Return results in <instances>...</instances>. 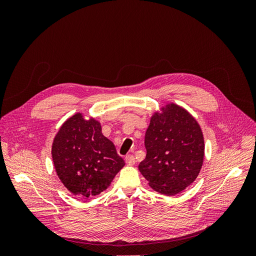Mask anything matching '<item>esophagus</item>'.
Instances as JSON below:
<instances>
[{
    "label": "esophagus",
    "instance_id": "1",
    "mask_svg": "<svg viewBox=\"0 0 256 256\" xmlns=\"http://www.w3.org/2000/svg\"><path fill=\"white\" fill-rule=\"evenodd\" d=\"M125 160H126L127 164L132 166V164H136V158H134V154H127V156L125 157Z\"/></svg>",
    "mask_w": 256,
    "mask_h": 256
}]
</instances>
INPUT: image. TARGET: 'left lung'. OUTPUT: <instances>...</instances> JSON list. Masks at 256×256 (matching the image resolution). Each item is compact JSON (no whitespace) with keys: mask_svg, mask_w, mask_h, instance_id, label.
I'll use <instances>...</instances> for the list:
<instances>
[{"mask_svg":"<svg viewBox=\"0 0 256 256\" xmlns=\"http://www.w3.org/2000/svg\"><path fill=\"white\" fill-rule=\"evenodd\" d=\"M146 157L138 164L150 187L175 196L198 177L204 160V138L193 116L175 104L154 113L145 134Z\"/></svg>","mask_w":256,"mask_h":256,"instance_id":"8db88e82","label":"left lung"}]
</instances>
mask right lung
I'll return each instance as SVG.
<instances>
[{"instance_id": "add662e5", "label": "right lung", "mask_w": 256, "mask_h": 256, "mask_svg": "<svg viewBox=\"0 0 256 256\" xmlns=\"http://www.w3.org/2000/svg\"><path fill=\"white\" fill-rule=\"evenodd\" d=\"M52 159L60 182L74 196L90 198L109 187L125 166L114 144L95 120L81 113L68 118L52 144Z\"/></svg>"}]
</instances>
